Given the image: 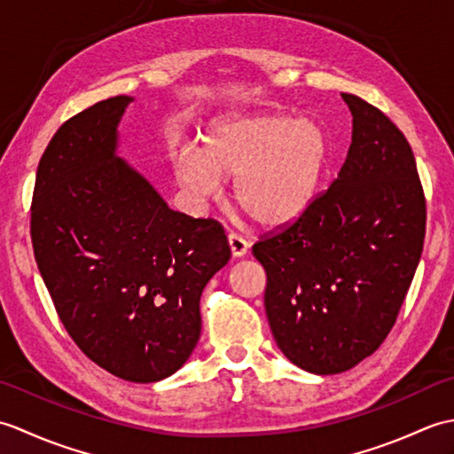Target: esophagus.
I'll return each mask as SVG.
<instances>
[{"label": "esophagus", "instance_id": "1", "mask_svg": "<svg viewBox=\"0 0 454 454\" xmlns=\"http://www.w3.org/2000/svg\"><path fill=\"white\" fill-rule=\"evenodd\" d=\"M228 244H230V252H232V257H244L249 249V244L238 234H228Z\"/></svg>", "mask_w": 454, "mask_h": 454}]
</instances>
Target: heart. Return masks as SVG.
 Masks as SVG:
<instances>
[{
    "instance_id": "b5f03b06",
    "label": "heart",
    "mask_w": 454,
    "mask_h": 454,
    "mask_svg": "<svg viewBox=\"0 0 454 454\" xmlns=\"http://www.w3.org/2000/svg\"><path fill=\"white\" fill-rule=\"evenodd\" d=\"M327 156L330 144L316 121L255 113L212 122L199 150L177 156L176 179L200 200L216 199L224 181L236 179L238 207L259 226L278 228L314 205Z\"/></svg>"
}]
</instances>
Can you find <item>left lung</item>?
<instances>
[{
	"label": "left lung",
	"instance_id": "1",
	"mask_svg": "<svg viewBox=\"0 0 454 454\" xmlns=\"http://www.w3.org/2000/svg\"><path fill=\"white\" fill-rule=\"evenodd\" d=\"M351 146L324 195L254 246L278 349L314 374L353 369L387 340L426 238V197L406 137L387 114L341 93Z\"/></svg>",
	"mask_w": 454,
	"mask_h": 454
}]
</instances>
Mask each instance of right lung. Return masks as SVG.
Masks as SVG:
<instances>
[{"label":"right lung","instance_id":"obj_1","mask_svg":"<svg viewBox=\"0 0 454 454\" xmlns=\"http://www.w3.org/2000/svg\"><path fill=\"white\" fill-rule=\"evenodd\" d=\"M119 95L66 121L38 163L31 236L72 340L101 369L158 382L200 337L202 288L230 259L216 220L171 210L119 156Z\"/></svg>","mask_w":454,"mask_h":454}]
</instances>
